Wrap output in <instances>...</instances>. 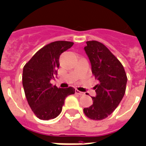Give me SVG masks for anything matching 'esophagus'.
<instances>
[{"label":"esophagus","instance_id":"obj_1","mask_svg":"<svg viewBox=\"0 0 146 146\" xmlns=\"http://www.w3.org/2000/svg\"><path fill=\"white\" fill-rule=\"evenodd\" d=\"M75 93L77 94V95H79V96H84V92H80V91H79V90H75Z\"/></svg>","mask_w":146,"mask_h":146}]
</instances>
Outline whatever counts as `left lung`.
Here are the masks:
<instances>
[{
	"mask_svg": "<svg viewBox=\"0 0 146 146\" xmlns=\"http://www.w3.org/2000/svg\"><path fill=\"white\" fill-rule=\"evenodd\" d=\"M84 50L99 83L94 87L96 96L92 97L93 104L84 112L90 119L102 120L115 110L124 97L127 75L120 61L102 42L88 41Z\"/></svg>",
	"mask_w": 146,
	"mask_h": 146,
	"instance_id": "1",
	"label": "left lung"
}]
</instances>
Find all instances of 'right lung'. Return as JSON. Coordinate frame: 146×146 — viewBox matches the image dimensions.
<instances>
[{"label":"right lung","instance_id":"1","mask_svg":"<svg viewBox=\"0 0 146 146\" xmlns=\"http://www.w3.org/2000/svg\"><path fill=\"white\" fill-rule=\"evenodd\" d=\"M74 44L72 42L56 41L38 50L23 68L22 84L28 104L36 117L49 120L58 116L65 99L75 92L73 87L57 88L50 80L57 74L62 53Z\"/></svg>","mask_w":146,"mask_h":146}]
</instances>
